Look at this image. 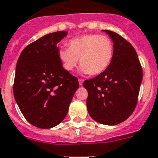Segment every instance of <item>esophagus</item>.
<instances>
[{
    "label": "esophagus",
    "mask_w": 158,
    "mask_h": 158,
    "mask_svg": "<svg viewBox=\"0 0 158 158\" xmlns=\"http://www.w3.org/2000/svg\"><path fill=\"white\" fill-rule=\"evenodd\" d=\"M83 79H79V85H80V86L83 85Z\"/></svg>",
    "instance_id": "obj_1"
}]
</instances>
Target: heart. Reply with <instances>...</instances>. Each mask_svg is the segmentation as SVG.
<instances>
[{"label":"heart","mask_w":158,"mask_h":158,"mask_svg":"<svg viewBox=\"0 0 158 158\" xmlns=\"http://www.w3.org/2000/svg\"><path fill=\"white\" fill-rule=\"evenodd\" d=\"M112 41L105 35L86 34L71 39L69 48H61L59 59L63 68L72 71L80 59L81 71L83 74L98 75L105 71L113 59Z\"/></svg>","instance_id":"1"}]
</instances>
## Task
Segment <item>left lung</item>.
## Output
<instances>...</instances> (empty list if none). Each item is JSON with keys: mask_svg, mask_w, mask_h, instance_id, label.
<instances>
[{"mask_svg": "<svg viewBox=\"0 0 158 158\" xmlns=\"http://www.w3.org/2000/svg\"><path fill=\"white\" fill-rule=\"evenodd\" d=\"M114 42L113 59L105 71L85 80L87 108L91 117L106 125L127 120L136 108L142 67L133 46L115 32L104 30Z\"/></svg>", "mask_w": 158, "mask_h": 158, "instance_id": "left-lung-1", "label": "left lung"}]
</instances>
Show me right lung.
<instances>
[{
  "instance_id": "add662e5",
  "label": "right lung",
  "mask_w": 158,
  "mask_h": 158,
  "mask_svg": "<svg viewBox=\"0 0 158 158\" xmlns=\"http://www.w3.org/2000/svg\"><path fill=\"white\" fill-rule=\"evenodd\" d=\"M67 35L58 31L46 34L22 50L16 66L15 100L29 123L50 128L64 120L78 78L63 67L57 44Z\"/></svg>"
}]
</instances>
